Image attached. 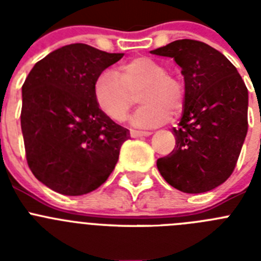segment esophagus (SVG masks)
<instances>
[{"mask_svg": "<svg viewBox=\"0 0 261 261\" xmlns=\"http://www.w3.org/2000/svg\"><path fill=\"white\" fill-rule=\"evenodd\" d=\"M151 135V132H144V130H136L132 129L130 130V137L132 138H140V137H149Z\"/></svg>", "mask_w": 261, "mask_h": 261, "instance_id": "34e87169", "label": "esophagus"}]
</instances>
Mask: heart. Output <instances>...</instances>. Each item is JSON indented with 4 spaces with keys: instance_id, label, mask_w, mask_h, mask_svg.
I'll use <instances>...</instances> for the list:
<instances>
[{
    "instance_id": "obj_1",
    "label": "heart",
    "mask_w": 261,
    "mask_h": 261,
    "mask_svg": "<svg viewBox=\"0 0 261 261\" xmlns=\"http://www.w3.org/2000/svg\"><path fill=\"white\" fill-rule=\"evenodd\" d=\"M138 91V102L144 103L130 116L136 128H154L177 114L184 103V86L174 75L167 74L165 66L150 57H135L120 66V73L103 70L94 82V98L99 108L112 120L120 121L128 114L132 96Z\"/></svg>"
}]
</instances>
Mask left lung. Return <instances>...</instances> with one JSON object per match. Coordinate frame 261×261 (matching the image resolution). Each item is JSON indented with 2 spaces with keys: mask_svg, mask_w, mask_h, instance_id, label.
<instances>
[{
  "mask_svg": "<svg viewBox=\"0 0 261 261\" xmlns=\"http://www.w3.org/2000/svg\"><path fill=\"white\" fill-rule=\"evenodd\" d=\"M150 53L174 59L184 77L176 144L156 167L181 192L214 190L232 174L247 135V87L231 62L202 41L181 39Z\"/></svg>",
  "mask_w": 261,
  "mask_h": 261,
  "instance_id": "obj_1",
  "label": "left lung"
}]
</instances>
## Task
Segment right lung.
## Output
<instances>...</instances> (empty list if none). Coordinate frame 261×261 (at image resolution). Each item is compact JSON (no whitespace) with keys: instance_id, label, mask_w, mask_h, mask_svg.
<instances>
[{"instance_id":"1","label":"right lung","mask_w":261,"mask_h":261,"mask_svg":"<svg viewBox=\"0 0 261 261\" xmlns=\"http://www.w3.org/2000/svg\"><path fill=\"white\" fill-rule=\"evenodd\" d=\"M123 56L75 43L50 52L27 75L20 112L27 163L55 192L86 195L114 171L130 136L99 108L94 82Z\"/></svg>"}]
</instances>
